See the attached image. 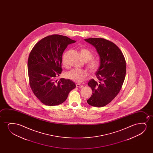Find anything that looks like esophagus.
Returning <instances> with one entry per match:
<instances>
[{"label":"esophagus","instance_id":"esophagus-1","mask_svg":"<svg viewBox=\"0 0 153 153\" xmlns=\"http://www.w3.org/2000/svg\"><path fill=\"white\" fill-rule=\"evenodd\" d=\"M76 87H77V88H82L83 87V86H82L81 85H80L79 84H77L76 85Z\"/></svg>","mask_w":153,"mask_h":153}]
</instances>
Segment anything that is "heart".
I'll return each instance as SVG.
<instances>
[{"instance_id": "b5f03b06", "label": "heart", "mask_w": 153, "mask_h": 153, "mask_svg": "<svg viewBox=\"0 0 153 153\" xmlns=\"http://www.w3.org/2000/svg\"><path fill=\"white\" fill-rule=\"evenodd\" d=\"M80 54L82 59L87 62V67L91 73H94L98 69L100 62L98 59H93L92 52L87 48H82L80 50ZM67 52L63 54L62 57V63L64 67H68L67 61ZM66 77L68 79L71 80L77 83H81L88 75L87 72L83 69H74L66 73Z\"/></svg>"}]
</instances>
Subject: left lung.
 Listing matches in <instances>:
<instances>
[{
	"label": "left lung",
	"instance_id": "obj_1",
	"mask_svg": "<svg viewBox=\"0 0 153 153\" xmlns=\"http://www.w3.org/2000/svg\"><path fill=\"white\" fill-rule=\"evenodd\" d=\"M85 41L96 48L100 61L96 73L99 82L91 79L88 82L92 94L87 102L93 107H104L111 102L121 89L126 77V59L113 42L102 38H89Z\"/></svg>",
	"mask_w": 153,
	"mask_h": 153
}]
</instances>
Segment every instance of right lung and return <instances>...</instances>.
Here are the masks:
<instances>
[{
    "instance_id": "right-lung-1",
    "label": "right lung",
    "mask_w": 153,
    "mask_h": 153,
    "mask_svg": "<svg viewBox=\"0 0 153 153\" xmlns=\"http://www.w3.org/2000/svg\"><path fill=\"white\" fill-rule=\"evenodd\" d=\"M75 42L65 36H48L39 41L30 53L27 61L30 86L34 94L44 105H60L76 87L71 80H56L62 71L63 52L68 45Z\"/></svg>"
}]
</instances>
